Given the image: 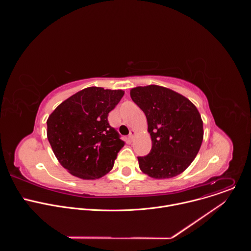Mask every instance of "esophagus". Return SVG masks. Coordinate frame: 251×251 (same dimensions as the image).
Returning <instances> with one entry per match:
<instances>
[{
    "label": "esophagus",
    "mask_w": 251,
    "mask_h": 251,
    "mask_svg": "<svg viewBox=\"0 0 251 251\" xmlns=\"http://www.w3.org/2000/svg\"><path fill=\"white\" fill-rule=\"evenodd\" d=\"M134 136H135V131H134V130H131V131H130V134H129V136H128V138H129L130 140H133Z\"/></svg>",
    "instance_id": "34e87169"
}]
</instances>
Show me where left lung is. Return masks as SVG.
Returning a JSON list of instances; mask_svg holds the SVG:
<instances>
[{
    "mask_svg": "<svg viewBox=\"0 0 251 251\" xmlns=\"http://www.w3.org/2000/svg\"><path fill=\"white\" fill-rule=\"evenodd\" d=\"M132 100L145 113L152 149L138 157L141 171L154 178H170L183 173L201 148L203 129L197 107L169 88L148 85L130 91Z\"/></svg>",
    "mask_w": 251,
    "mask_h": 251,
    "instance_id": "1",
    "label": "left lung"
}]
</instances>
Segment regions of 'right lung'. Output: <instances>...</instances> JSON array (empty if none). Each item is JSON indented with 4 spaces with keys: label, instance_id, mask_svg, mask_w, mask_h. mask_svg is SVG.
I'll use <instances>...</instances> for the list:
<instances>
[{
    "label": "right lung",
    "instance_id": "add662e5",
    "mask_svg": "<svg viewBox=\"0 0 251 251\" xmlns=\"http://www.w3.org/2000/svg\"><path fill=\"white\" fill-rule=\"evenodd\" d=\"M123 95V90L88 87L64 100L50 115L49 142L71 175L94 180L113 168L124 141L109 125L108 113Z\"/></svg>",
    "mask_w": 251,
    "mask_h": 251
}]
</instances>
